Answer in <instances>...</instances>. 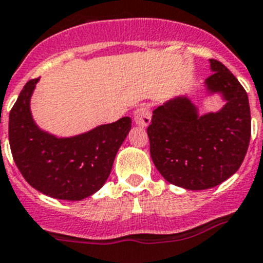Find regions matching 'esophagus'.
<instances>
[{
	"instance_id": "obj_1",
	"label": "esophagus",
	"mask_w": 263,
	"mask_h": 263,
	"mask_svg": "<svg viewBox=\"0 0 263 263\" xmlns=\"http://www.w3.org/2000/svg\"><path fill=\"white\" fill-rule=\"evenodd\" d=\"M134 121H136V124L138 125V126H148L151 122L150 108L146 107V105H141L139 108H137L136 112H134Z\"/></svg>"
}]
</instances>
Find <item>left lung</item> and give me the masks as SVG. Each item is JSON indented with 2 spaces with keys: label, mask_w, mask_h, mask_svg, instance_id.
<instances>
[{
  "label": "left lung",
  "mask_w": 263,
  "mask_h": 263,
  "mask_svg": "<svg viewBox=\"0 0 263 263\" xmlns=\"http://www.w3.org/2000/svg\"><path fill=\"white\" fill-rule=\"evenodd\" d=\"M206 79L211 93L220 92L226 105L198 116L186 96L168 100L153 112L147 127L150 154L160 175L189 190L216 186L240 168L250 141L248 93L236 77L216 60Z\"/></svg>",
  "instance_id": "obj_1"
}]
</instances>
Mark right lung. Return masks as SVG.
<instances>
[{
	"label": "right lung",
	"mask_w": 263,
	"mask_h": 263,
	"mask_svg": "<svg viewBox=\"0 0 263 263\" xmlns=\"http://www.w3.org/2000/svg\"><path fill=\"white\" fill-rule=\"evenodd\" d=\"M39 78L25 84L9 116V142L19 172L45 196L81 201L107 181L116 154L132 127L122 117L81 136L57 138L37 127L30 99Z\"/></svg>",
	"instance_id": "obj_1"
}]
</instances>
